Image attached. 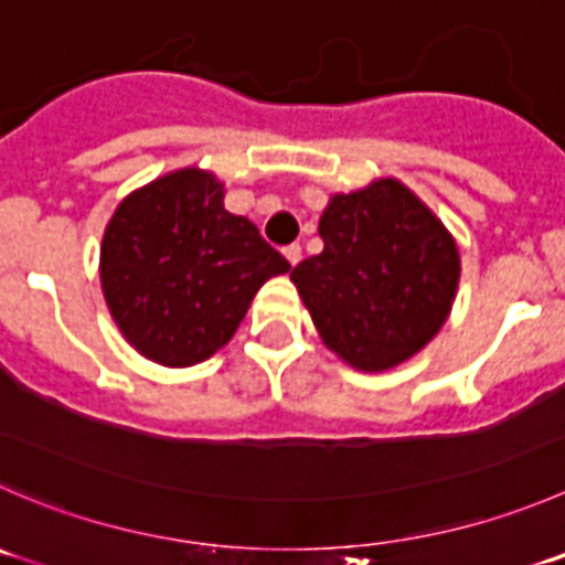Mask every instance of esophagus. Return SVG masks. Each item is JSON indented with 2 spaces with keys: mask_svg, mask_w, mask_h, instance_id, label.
Returning a JSON list of instances; mask_svg holds the SVG:
<instances>
[{
  "mask_svg": "<svg viewBox=\"0 0 565 565\" xmlns=\"http://www.w3.org/2000/svg\"><path fill=\"white\" fill-rule=\"evenodd\" d=\"M282 255H286V260L291 263V266H297V263L302 260V246H299V244L286 246V249H282Z\"/></svg>",
  "mask_w": 565,
  "mask_h": 565,
  "instance_id": "1",
  "label": "esophagus"
}]
</instances>
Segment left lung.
<instances>
[{"mask_svg":"<svg viewBox=\"0 0 565 565\" xmlns=\"http://www.w3.org/2000/svg\"><path fill=\"white\" fill-rule=\"evenodd\" d=\"M324 249L291 271L321 341L360 372H385L433 341L452 310L460 255L449 230L394 177L335 193Z\"/></svg>","mask_w":565,"mask_h":565,"instance_id":"8db88e82","label":"left lung"}]
</instances>
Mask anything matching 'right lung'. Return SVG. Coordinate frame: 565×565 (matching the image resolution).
Here are the masks:
<instances>
[{"label": "right lung", "instance_id": "right-lung-1", "mask_svg": "<svg viewBox=\"0 0 565 565\" xmlns=\"http://www.w3.org/2000/svg\"><path fill=\"white\" fill-rule=\"evenodd\" d=\"M291 263L224 211V185L180 169L138 188L102 238L99 277L121 335L160 366L202 363L235 335L257 288Z\"/></svg>", "mask_w": 565, "mask_h": 565}]
</instances>
